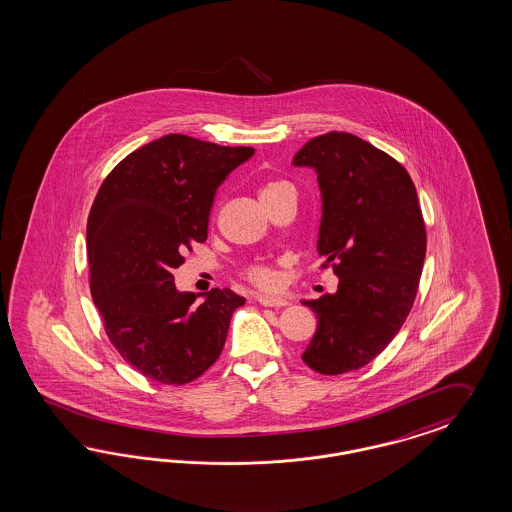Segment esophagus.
I'll return each mask as SVG.
<instances>
[{"label": "esophagus", "instance_id": "obj_1", "mask_svg": "<svg viewBox=\"0 0 512 512\" xmlns=\"http://www.w3.org/2000/svg\"><path fill=\"white\" fill-rule=\"evenodd\" d=\"M255 300H257L259 304H263V306H270V308H282V306H287V299L272 297V295H257Z\"/></svg>", "mask_w": 512, "mask_h": 512}]
</instances>
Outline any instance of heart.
Wrapping results in <instances>:
<instances>
[{"label": "heart", "mask_w": 512, "mask_h": 512, "mask_svg": "<svg viewBox=\"0 0 512 512\" xmlns=\"http://www.w3.org/2000/svg\"><path fill=\"white\" fill-rule=\"evenodd\" d=\"M285 189H291L289 183L280 181V179H272V181H266L265 185L261 187V200L266 198H272L278 193H282ZM246 278L249 282L259 285V287H272L276 283V274L270 266L266 265H251L246 268Z\"/></svg>", "instance_id": "1"}]
</instances>
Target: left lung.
<instances>
[{"label":"left lung","instance_id":"obj_1","mask_svg":"<svg viewBox=\"0 0 512 512\" xmlns=\"http://www.w3.org/2000/svg\"><path fill=\"white\" fill-rule=\"evenodd\" d=\"M318 174V253L338 276L335 295L304 300L318 318L302 361L344 374L388 348L414 304L425 259V223L405 168L369 141L327 132L293 159Z\"/></svg>","mask_w":512,"mask_h":512}]
</instances>
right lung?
Returning a JSON list of instances; mask_svg holds the SVG:
<instances>
[{"mask_svg":"<svg viewBox=\"0 0 512 512\" xmlns=\"http://www.w3.org/2000/svg\"><path fill=\"white\" fill-rule=\"evenodd\" d=\"M168 134L124 157L104 179L87 221L90 293L107 336L145 378L183 386L223 352L230 318L246 299L212 289L202 304L179 293L172 270L208 238L217 187L253 157Z\"/></svg>","mask_w":512,"mask_h":512,"instance_id":"1","label":"right lung"}]
</instances>
